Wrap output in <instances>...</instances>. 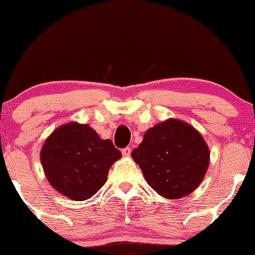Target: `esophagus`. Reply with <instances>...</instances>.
I'll use <instances>...</instances> for the list:
<instances>
[{
	"label": "esophagus",
	"instance_id": "34e87169",
	"mask_svg": "<svg viewBox=\"0 0 255 255\" xmlns=\"http://www.w3.org/2000/svg\"><path fill=\"white\" fill-rule=\"evenodd\" d=\"M122 154H123V156H130L131 155V148L130 147H125L122 149Z\"/></svg>",
	"mask_w": 255,
	"mask_h": 255
}]
</instances>
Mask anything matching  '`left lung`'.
Listing matches in <instances>:
<instances>
[{"mask_svg": "<svg viewBox=\"0 0 255 255\" xmlns=\"http://www.w3.org/2000/svg\"><path fill=\"white\" fill-rule=\"evenodd\" d=\"M131 155L148 186L170 200L193 193L203 181L210 162V151L202 134L175 118L148 128Z\"/></svg>", "mask_w": 255, "mask_h": 255, "instance_id": "1", "label": "left lung"}]
</instances>
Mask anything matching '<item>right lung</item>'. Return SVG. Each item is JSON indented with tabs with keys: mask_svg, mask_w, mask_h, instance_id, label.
Masks as SVG:
<instances>
[{
	"mask_svg": "<svg viewBox=\"0 0 255 255\" xmlns=\"http://www.w3.org/2000/svg\"><path fill=\"white\" fill-rule=\"evenodd\" d=\"M122 158L110 139H101L88 124L69 122L55 128L40 149L46 179L58 193L86 201L106 183L110 167Z\"/></svg>",
	"mask_w": 255,
	"mask_h": 255,
	"instance_id": "1",
	"label": "right lung"
}]
</instances>
